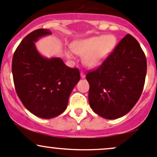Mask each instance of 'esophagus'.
<instances>
[{
  "label": "esophagus",
  "instance_id": "obj_1",
  "mask_svg": "<svg viewBox=\"0 0 157 157\" xmlns=\"http://www.w3.org/2000/svg\"><path fill=\"white\" fill-rule=\"evenodd\" d=\"M80 77H81V78H85L86 75H85V74H84L83 71L80 72Z\"/></svg>",
  "mask_w": 157,
  "mask_h": 157
}]
</instances>
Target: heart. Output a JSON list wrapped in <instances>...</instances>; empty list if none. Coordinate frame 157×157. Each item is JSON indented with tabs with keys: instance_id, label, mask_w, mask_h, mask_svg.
<instances>
[{
	"instance_id": "obj_1",
	"label": "heart",
	"mask_w": 157,
	"mask_h": 157,
	"mask_svg": "<svg viewBox=\"0 0 157 157\" xmlns=\"http://www.w3.org/2000/svg\"><path fill=\"white\" fill-rule=\"evenodd\" d=\"M116 38L113 35L94 36L80 40L72 44V49L76 54L83 56V64L90 68L99 66L105 62L114 49ZM68 59H73L74 54L67 52Z\"/></svg>"
}]
</instances>
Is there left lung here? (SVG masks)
<instances>
[{
  "label": "left lung",
  "mask_w": 157,
  "mask_h": 157,
  "mask_svg": "<svg viewBox=\"0 0 157 157\" xmlns=\"http://www.w3.org/2000/svg\"><path fill=\"white\" fill-rule=\"evenodd\" d=\"M146 74L144 52L136 39L127 34L100 67L86 75L92 110L108 120L126 115L141 96Z\"/></svg>",
  "instance_id": "8db88e82"
}]
</instances>
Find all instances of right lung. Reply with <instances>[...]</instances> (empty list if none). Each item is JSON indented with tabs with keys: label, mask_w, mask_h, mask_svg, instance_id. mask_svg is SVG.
<instances>
[{
	"label": "right lung",
	"mask_w": 157,
	"mask_h": 157,
	"mask_svg": "<svg viewBox=\"0 0 157 157\" xmlns=\"http://www.w3.org/2000/svg\"><path fill=\"white\" fill-rule=\"evenodd\" d=\"M52 34L37 29L28 34L17 47L12 61L15 88L25 107L35 116L51 119L67 108L72 90L80 79L77 68H71L61 58H47L35 43Z\"/></svg>",
	"instance_id": "obj_1"
}]
</instances>
